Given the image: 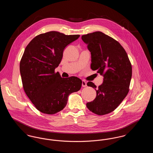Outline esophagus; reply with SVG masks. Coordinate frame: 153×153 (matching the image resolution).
Listing matches in <instances>:
<instances>
[{
  "mask_svg": "<svg viewBox=\"0 0 153 153\" xmlns=\"http://www.w3.org/2000/svg\"><path fill=\"white\" fill-rule=\"evenodd\" d=\"M87 82L85 81H82V87H87Z\"/></svg>",
  "mask_w": 153,
  "mask_h": 153,
  "instance_id": "obj_1",
  "label": "esophagus"
}]
</instances>
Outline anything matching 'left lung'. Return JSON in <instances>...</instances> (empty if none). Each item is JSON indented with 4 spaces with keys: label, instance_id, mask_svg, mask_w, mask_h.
<instances>
[{
    "label": "left lung",
    "instance_id": "left-lung-1",
    "mask_svg": "<svg viewBox=\"0 0 153 153\" xmlns=\"http://www.w3.org/2000/svg\"><path fill=\"white\" fill-rule=\"evenodd\" d=\"M91 54V68L103 76V82L96 89L91 81L88 86L94 88L96 97L87 103L91 112L103 115L112 112L128 94L132 77V66L127 54L114 38L96 31L81 36Z\"/></svg>",
    "mask_w": 153,
    "mask_h": 153
}]
</instances>
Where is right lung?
I'll list each match as a JSON object with an SVG mask.
<instances>
[{"label": "right lung", "mask_w": 153, "mask_h": 153, "mask_svg": "<svg viewBox=\"0 0 153 153\" xmlns=\"http://www.w3.org/2000/svg\"><path fill=\"white\" fill-rule=\"evenodd\" d=\"M79 36L52 31L36 36L25 48L20 62L23 87L40 112L50 115L59 112L65 108L69 95L81 87L78 77L62 78L54 72L66 46Z\"/></svg>", "instance_id": "right-lung-1"}]
</instances>
